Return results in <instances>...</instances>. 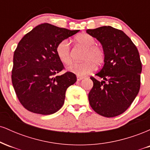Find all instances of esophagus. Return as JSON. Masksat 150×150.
Wrapping results in <instances>:
<instances>
[{"label":"esophagus","mask_w":150,"mask_h":150,"mask_svg":"<svg viewBox=\"0 0 150 150\" xmlns=\"http://www.w3.org/2000/svg\"><path fill=\"white\" fill-rule=\"evenodd\" d=\"M83 79H84V77H81V76H77V81H80V80H83Z\"/></svg>","instance_id":"1"}]
</instances>
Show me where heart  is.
<instances>
[{
	"mask_svg": "<svg viewBox=\"0 0 150 150\" xmlns=\"http://www.w3.org/2000/svg\"><path fill=\"white\" fill-rule=\"evenodd\" d=\"M75 40L77 44L85 48L82 59L84 61L74 63L68 68L70 72L77 76H85L92 73L104 62L105 53L104 50L96 46V40L94 37L87 34H80L77 35ZM56 52L58 59L64 65H69L72 62V52L70 42L68 39H64L58 44Z\"/></svg>",
	"mask_w": 150,
	"mask_h": 150,
	"instance_id": "b5f03b06",
	"label": "heart"
}]
</instances>
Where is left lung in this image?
Segmentation results:
<instances>
[{
  "mask_svg": "<svg viewBox=\"0 0 150 150\" xmlns=\"http://www.w3.org/2000/svg\"><path fill=\"white\" fill-rule=\"evenodd\" d=\"M87 33L102 45L104 64L97 77H91L93 87L89 93L92 109L104 117H115L125 112L138 94L142 63L138 50L123 31L104 26Z\"/></svg>",
  "mask_w": 150,
  "mask_h": 150,
  "instance_id": "1",
  "label": "left lung"
}]
</instances>
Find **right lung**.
Returning <instances> with one entry per match:
<instances>
[{
  "instance_id": "1",
  "label": "right lung",
  "mask_w": 150,
  "mask_h": 150,
  "mask_svg": "<svg viewBox=\"0 0 150 150\" xmlns=\"http://www.w3.org/2000/svg\"><path fill=\"white\" fill-rule=\"evenodd\" d=\"M80 30L44 23L24 36L13 56L12 82L19 101L28 111L42 115L56 113L63 106L65 92L77 81L64 68L56 52L59 42Z\"/></svg>"
}]
</instances>
